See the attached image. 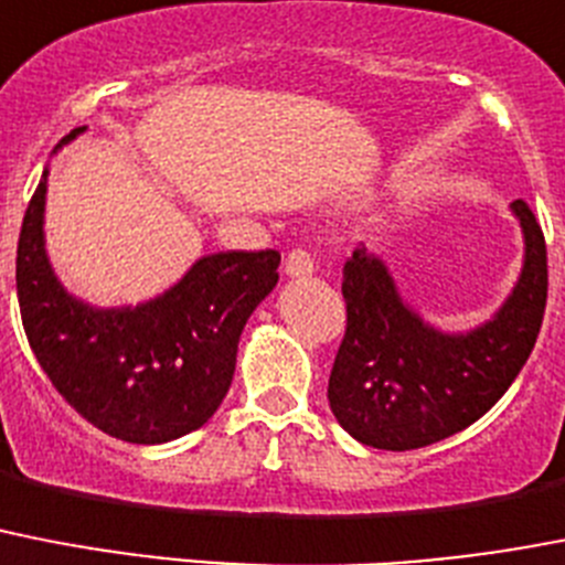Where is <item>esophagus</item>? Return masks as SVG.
I'll list each match as a JSON object with an SVG mask.
<instances>
[{
	"label": "esophagus",
	"instance_id": "1",
	"mask_svg": "<svg viewBox=\"0 0 565 565\" xmlns=\"http://www.w3.org/2000/svg\"><path fill=\"white\" fill-rule=\"evenodd\" d=\"M311 274H315V259H311V254L302 248H294L286 257V277L306 279Z\"/></svg>",
	"mask_w": 565,
	"mask_h": 565
}]
</instances>
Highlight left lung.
<instances>
[{
    "instance_id": "left-lung-1",
    "label": "left lung",
    "mask_w": 565,
    "mask_h": 565,
    "mask_svg": "<svg viewBox=\"0 0 565 565\" xmlns=\"http://www.w3.org/2000/svg\"><path fill=\"white\" fill-rule=\"evenodd\" d=\"M523 268L486 322L443 331L397 288L392 268L356 248L342 268L349 326L329 377L337 423L356 443L385 451L431 446L480 420L514 383L546 311V239L523 200Z\"/></svg>"
}]
</instances>
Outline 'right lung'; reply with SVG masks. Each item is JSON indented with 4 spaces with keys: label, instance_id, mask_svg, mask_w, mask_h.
Returning <instances> with one entry per match:
<instances>
[{
    "label": "right lung",
    "instance_id": "right-lung-1",
    "mask_svg": "<svg viewBox=\"0 0 565 565\" xmlns=\"http://www.w3.org/2000/svg\"><path fill=\"white\" fill-rule=\"evenodd\" d=\"M47 173L45 166L17 248L19 311L42 371L85 420L117 440L157 446L196 431L228 394L239 334L277 286L279 254H205L151 300L94 306L62 286L47 257Z\"/></svg>",
    "mask_w": 565,
    "mask_h": 565
}]
</instances>
